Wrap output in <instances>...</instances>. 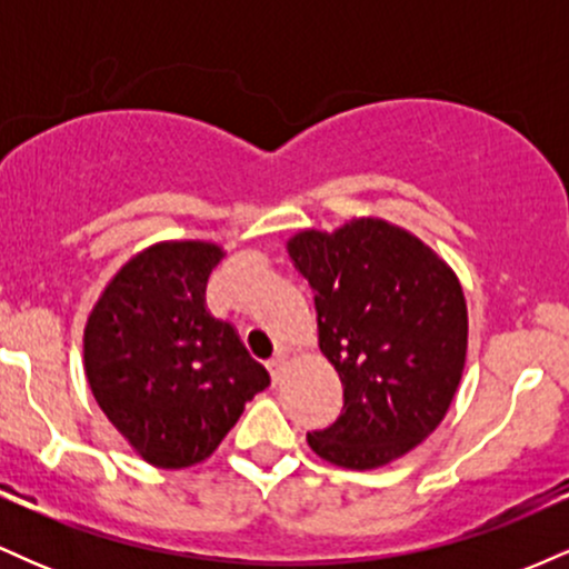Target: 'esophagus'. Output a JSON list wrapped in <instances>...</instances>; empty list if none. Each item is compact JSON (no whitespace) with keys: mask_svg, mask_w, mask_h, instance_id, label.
Masks as SVG:
<instances>
[{"mask_svg":"<svg viewBox=\"0 0 569 569\" xmlns=\"http://www.w3.org/2000/svg\"><path fill=\"white\" fill-rule=\"evenodd\" d=\"M267 369H270V377H272V382H280L283 380V375H286V356L283 352H278L276 358H272V361H267Z\"/></svg>","mask_w":569,"mask_h":569,"instance_id":"obj_1","label":"esophagus"}]
</instances>
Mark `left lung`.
Listing matches in <instances>:
<instances>
[{
	"label": "left lung",
	"mask_w": 569,
	"mask_h": 569,
	"mask_svg": "<svg viewBox=\"0 0 569 569\" xmlns=\"http://www.w3.org/2000/svg\"><path fill=\"white\" fill-rule=\"evenodd\" d=\"M286 251L310 283L318 348L345 390L335 426L307 433V443L350 471L388 466L441 426L462 380L460 280L417 234L377 217L302 230Z\"/></svg>",
	"instance_id": "left-lung-1"
}]
</instances>
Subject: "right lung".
I'll return each mask as SVG.
<instances>
[{
	"label": "right lung",
	"mask_w": 569,
	"mask_h": 569,
	"mask_svg": "<svg viewBox=\"0 0 569 569\" xmlns=\"http://www.w3.org/2000/svg\"><path fill=\"white\" fill-rule=\"evenodd\" d=\"M224 251L162 240L130 257L84 323V377L98 407L141 460L198 466L217 452L246 401L270 385L232 323L206 307Z\"/></svg>",
	"instance_id": "1"
}]
</instances>
